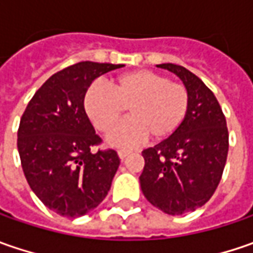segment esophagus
Returning <instances> with one entry per match:
<instances>
[{
    "mask_svg": "<svg viewBox=\"0 0 253 253\" xmlns=\"http://www.w3.org/2000/svg\"><path fill=\"white\" fill-rule=\"evenodd\" d=\"M128 155H131V151H128V149H120V151H118V156H120V159H125Z\"/></svg>",
    "mask_w": 253,
    "mask_h": 253,
    "instance_id": "1",
    "label": "esophagus"
}]
</instances>
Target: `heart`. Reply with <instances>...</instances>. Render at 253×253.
<instances>
[{
	"label": "heart",
	"mask_w": 253,
	"mask_h": 253,
	"mask_svg": "<svg viewBox=\"0 0 253 253\" xmlns=\"http://www.w3.org/2000/svg\"><path fill=\"white\" fill-rule=\"evenodd\" d=\"M88 87L84 108L101 132H108L128 110L129 120L121 122L107 136L117 148H131L151 136L162 141L183 122L189 110V91L184 84L170 82L165 74L135 70L121 74L110 84Z\"/></svg>",
	"instance_id": "obj_1"
}]
</instances>
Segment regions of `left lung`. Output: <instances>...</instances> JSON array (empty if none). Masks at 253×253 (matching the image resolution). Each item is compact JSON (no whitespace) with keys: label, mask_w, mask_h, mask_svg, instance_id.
<instances>
[{"label":"left lung","mask_w":253,"mask_h":253,"mask_svg":"<svg viewBox=\"0 0 253 253\" xmlns=\"http://www.w3.org/2000/svg\"><path fill=\"white\" fill-rule=\"evenodd\" d=\"M158 67L174 73L189 91V110L168 139L145 149L139 176L146 200L169 215L204 206L218 186L228 155V129L215 95L196 74L173 63Z\"/></svg>","instance_id":"1"}]
</instances>
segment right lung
Segmentation results:
<instances>
[{
    "label": "right lung",
    "instance_id": "right-lung-1",
    "mask_svg": "<svg viewBox=\"0 0 253 253\" xmlns=\"http://www.w3.org/2000/svg\"><path fill=\"white\" fill-rule=\"evenodd\" d=\"M124 64L80 62L54 73L35 92L18 129L25 177L36 197L62 217H82L111 189L117 152H91L101 139L84 110L91 83Z\"/></svg>",
    "mask_w": 253,
    "mask_h": 253
}]
</instances>
